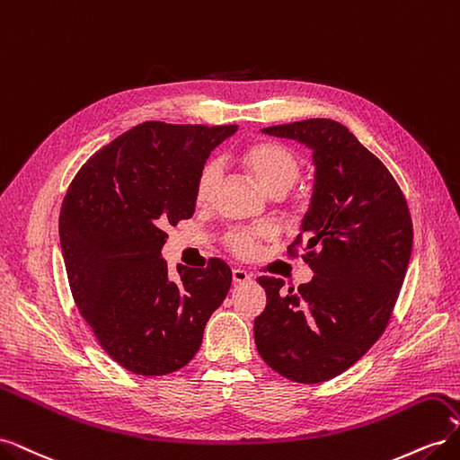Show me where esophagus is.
Masks as SVG:
<instances>
[{
	"label": "esophagus",
	"instance_id": "obj_1",
	"mask_svg": "<svg viewBox=\"0 0 460 460\" xmlns=\"http://www.w3.org/2000/svg\"><path fill=\"white\" fill-rule=\"evenodd\" d=\"M232 280H234V284H243V282L252 280V276H249L243 269H234L232 270Z\"/></svg>",
	"mask_w": 460,
	"mask_h": 460
}]
</instances>
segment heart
Segmentation results:
<instances>
[{
    "label": "heart",
    "mask_w": 460,
    "mask_h": 460,
    "mask_svg": "<svg viewBox=\"0 0 460 460\" xmlns=\"http://www.w3.org/2000/svg\"><path fill=\"white\" fill-rule=\"evenodd\" d=\"M238 159L243 169L252 174L255 184L269 196H286L301 176V163L296 153L278 142L249 144L240 151ZM218 180V163L208 161L196 180V201L199 205L211 199ZM228 247L235 255L249 257L255 253L257 238L249 232H232L228 235Z\"/></svg>",
    "instance_id": "obj_1"
}]
</instances>
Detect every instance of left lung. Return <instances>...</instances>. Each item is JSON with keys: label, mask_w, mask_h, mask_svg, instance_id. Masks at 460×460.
I'll list each match as a JSON object with an SVG mask.
<instances>
[{"label": "left lung", "mask_w": 460, "mask_h": 460, "mask_svg": "<svg viewBox=\"0 0 460 460\" xmlns=\"http://www.w3.org/2000/svg\"><path fill=\"white\" fill-rule=\"evenodd\" d=\"M261 132L313 151V198L289 252L305 242L314 276L288 294L280 278H257L267 291L257 351L288 380L326 382L385 330L411 261L412 220L395 178L343 124L307 119Z\"/></svg>", "instance_id": "1"}]
</instances>
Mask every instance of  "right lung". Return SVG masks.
Here are the masks:
<instances>
[{
    "label": "right lung",
    "instance_id": "obj_1",
    "mask_svg": "<svg viewBox=\"0 0 460 460\" xmlns=\"http://www.w3.org/2000/svg\"><path fill=\"white\" fill-rule=\"evenodd\" d=\"M238 127L149 120L92 155L68 186L59 217L65 269L80 314L105 353L140 376L186 367L207 320L225 301L232 270L161 257L166 226L196 211V180Z\"/></svg>",
    "mask_w": 460,
    "mask_h": 460
}]
</instances>
